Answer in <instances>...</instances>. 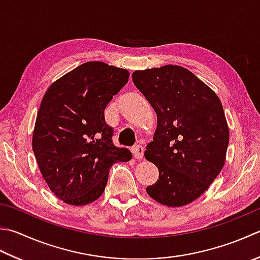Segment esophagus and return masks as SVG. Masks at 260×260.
<instances>
[{"mask_svg":"<svg viewBox=\"0 0 260 260\" xmlns=\"http://www.w3.org/2000/svg\"><path fill=\"white\" fill-rule=\"evenodd\" d=\"M133 155L135 159L137 160H142L143 159V155H144V147L141 146V145H136L135 147H133Z\"/></svg>","mask_w":260,"mask_h":260,"instance_id":"1","label":"esophagus"}]
</instances>
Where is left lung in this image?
<instances>
[{
  "label": "left lung",
  "mask_w": 260,
  "mask_h": 260,
  "mask_svg": "<svg viewBox=\"0 0 260 260\" xmlns=\"http://www.w3.org/2000/svg\"><path fill=\"white\" fill-rule=\"evenodd\" d=\"M132 79L154 109L157 124L144 156L159 169L146 187L169 207L185 206L204 192L225 164L229 127L216 93L179 65L134 71Z\"/></svg>",
  "instance_id": "obj_1"
}]
</instances>
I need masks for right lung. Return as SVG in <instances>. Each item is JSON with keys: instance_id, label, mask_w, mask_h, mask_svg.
<instances>
[{"instance_id": "right-lung-1", "label": "right lung", "mask_w": 260, "mask_h": 260, "mask_svg": "<svg viewBox=\"0 0 260 260\" xmlns=\"http://www.w3.org/2000/svg\"><path fill=\"white\" fill-rule=\"evenodd\" d=\"M128 78L125 69L92 60L56 80L43 96L32 150L50 191L66 204L98 200L110 167L132 159L129 150L114 145L104 116Z\"/></svg>"}]
</instances>
